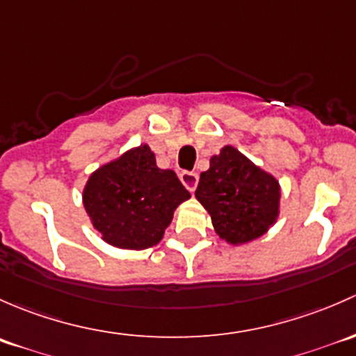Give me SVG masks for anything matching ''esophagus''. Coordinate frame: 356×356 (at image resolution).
Here are the masks:
<instances>
[{"mask_svg": "<svg viewBox=\"0 0 356 356\" xmlns=\"http://www.w3.org/2000/svg\"><path fill=\"white\" fill-rule=\"evenodd\" d=\"M179 179H181V183L186 186L188 192L192 193L195 192L197 183H199V177H197V173H193V171H183V173L179 175Z\"/></svg>", "mask_w": 356, "mask_h": 356, "instance_id": "esophagus-1", "label": "esophagus"}]
</instances>
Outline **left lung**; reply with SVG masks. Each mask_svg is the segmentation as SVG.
<instances>
[{"label":"left lung","mask_w":356,"mask_h":356,"mask_svg":"<svg viewBox=\"0 0 356 356\" xmlns=\"http://www.w3.org/2000/svg\"><path fill=\"white\" fill-rule=\"evenodd\" d=\"M195 199L211 216L214 232L232 247L264 236L280 218L281 185L233 145H225L200 173Z\"/></svg>","instance_id":"8db88e82"}]
</instances>
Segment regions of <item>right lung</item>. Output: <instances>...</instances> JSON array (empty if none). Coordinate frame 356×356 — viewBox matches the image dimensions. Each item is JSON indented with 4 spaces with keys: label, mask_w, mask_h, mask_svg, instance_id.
Masks as SVG:
<instances>
[{
    "label": "right lung",
    "mask_w": 356,
    "mask_h": 356,
    "mask_svg": "<svg viewBox=\"0 0 356 356\" xmlns=\"http://www.w3.org/2000/svg\"><path fill=\"white\" fill-rule=\"evenodd\" d=\"M190 193L173 170H161L149 144L90 173L82 202L102 241L123 250H145L163 240L173 214Z\"/></svg>",
    "instance_id": "obj_1"
}]
</instances>
